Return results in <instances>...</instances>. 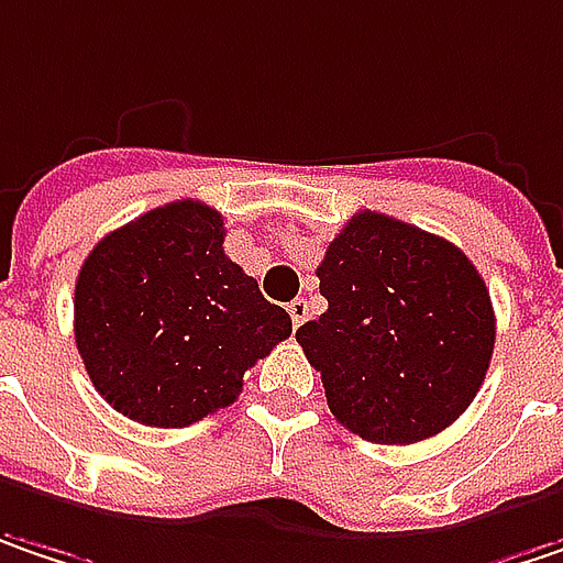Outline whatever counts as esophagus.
<instances>
[{"mask_svg":"<svg viewBox=\"0 0 563 563\" xmlns=\"http://www.w3.org/2000/svg\"><path fill=\"white\" fill-rule=\"evenodd\" d=\"M286 309H289V318H292V324H296V328L309 318V302H306V299H292Z\"/></svg>","mask_w":563,"mask_h":563,"instance_id":"obj_1","label":"esophagus"}]
</instances>
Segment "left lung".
I'll use <instances>...</instances> for the list:
<instances>
[{
  "instance_id": "obj_1",
  "label": "left lung",
  "mask_w": 563,
  "mask_h": 563,
  "mask_svg": "<svg viewBox=\"0 0 563 563\" xmlns=\"http://www.w3.org/2000/svg\"><path fill=\"white\" fill-rule=\"evenodd\" d=\"M328 312L296 331L331 413L385 446L420 443L465 411L494 353L490 292L452 242L360 210L318 264Z\"/></svg>"
}]
</instances>
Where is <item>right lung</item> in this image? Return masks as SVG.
I'll return each mask as SVG.
<instances>
[{"label": "right lung", "mask_w": 563, "mask_h": 563, "mask_svg": "<svg viewBox=\"0 0 563 563\" xmlns=\"http://www.w3.org/2000/svg\"><path fill=\"white\" fill-rule=\"evenodd\" d=\"M213 207L178 200L104 235L76 280V347L123 417L187 427L229 408L242 379L292 334L286 309L225 257Z\"/></svg>", "instance_id": "obj_1"}]
</instances>
